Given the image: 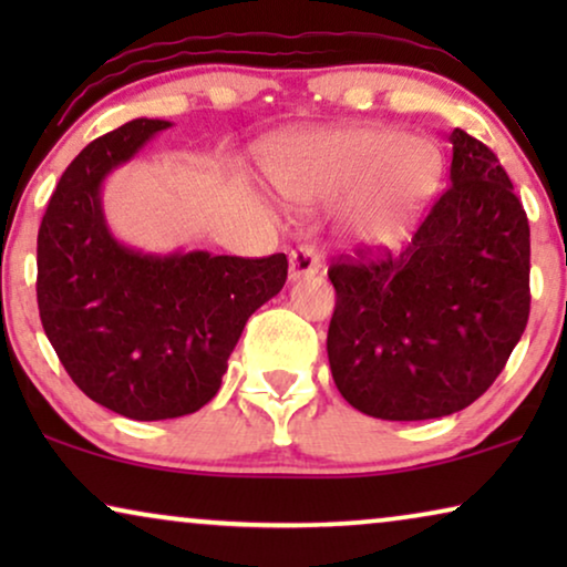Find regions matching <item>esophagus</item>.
I'll list each match as a JSON object with an SVG mask.
<instances>
[{
	"instance_id": "1",
	"label": "esophagus",
	"mask_w": 567,
	"mask_h": 567,
	"mask_svg": "<svg viewBox=\"0 0 567 567\" xmlns=\"http://www.w3.org/2000/svg\"><path fill=\"white\" fill-rule=\"evenodd\" d=\"M322 260L320 255L315 252V247L301 245L297 250H291L289 255V278L291 281H299V278H309L315 274H320Z\"/></svg>"
}]
</instances>
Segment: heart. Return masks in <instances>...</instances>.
I'll return each instance as SVG.
<instances>
[{"mask_svg": "<svg viewBox=\"0 0 567 567\" xmlns=\"http://www.w3.org/2000/svg\"><path fill=\"white\" fill-rule=\"evenodd\" d=\"M441 154L431 138L392 128H322L284 138L268 177L297 206L336 200L346 237L390 243L415 219L436 183Z\"/></svg>", "mask_w": 567, "mask_h": 567, "instance_id": "heart-1", "label": "heart"}]
</instances>
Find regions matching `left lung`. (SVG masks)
<instances>
[{"mask_svg":"<svg viewBox=\"0 0 567 567\" xmlns=\"http://www.w3.org/2000/svg\"><path fill=\"white\" fill-rule=\"evenodd\" d=\"M449 188L398 252L332 262L328 359L338 392L382 421L472 405L529 320V221L506 169L454 128Z\"/></svg>","mask_w":567,"mask_h":567,"instance_id":"1","label":"left lung"}]
</instances>
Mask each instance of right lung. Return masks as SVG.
<instances>
[{
    "label": "right lung",
    "mask_w": 567,
    "mask_h": 567,
    "mask_svg": "<svg viewBox=\"0 0 567 567\" xmlns=\"http://www.w3.org/2000/svg\"><path fill=\"white\" fill-rule=\"evenodd\" d=\"M136 118L95 138L64 169L38 229V312L72 382L131 421L196 413L219 392L247 317L284 289L289 260L206 250L154 255L118 243L105 177L159 131Z\"/></svg>",
    "instance_id": "add662e5"
}]
</instances>
